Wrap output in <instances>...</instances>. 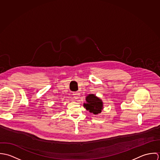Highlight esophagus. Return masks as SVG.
<instances>
[{
  "label": "esophagus",
  "instance_id": "34e87169",
  "mask_svg": "<svg viewBox=\"0 0 160 160\" xmlns=\"http://www.w3.org/2000/svg\"><path fill=\"white\" fill-rule=\"evenodd\" d=\"M72 95H73V98L74 99H78L79 98V93L77 92H73Z\"/></svg>",
  "mask_w": 160,
  "mask_h": 160
}]
</instances>
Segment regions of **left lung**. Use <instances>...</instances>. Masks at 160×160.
I'll use <instances>...</instances> for the list:
<instances>
[{"mask_svg": "<svg viewBox=\"0 0 160 160\" xmlns=\"http://www.w3.org/2000/svg\"><path fill=\"white\" fill-rule=\"evenodd\" d=\"M87 103L84 104V107L87 110L94 114H97L102 112L103 109V103L102 100L93 94L89 95L86 98Z\"/></svg>", "mask_w": 160, "mask_h": 160, "instance_id": "8db88e82", "label": "left lung"}]
</instances>
